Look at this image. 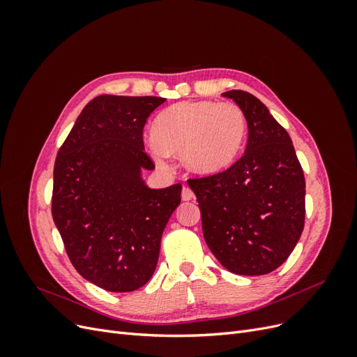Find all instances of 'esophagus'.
Returning a JSON list of instances; mask_svg holds the SVG:
<instances>
[{
	"instance_id": "esophagus-1",
	"label": "esophagus",
	"mask_w": 357,
	"mask_h": 357,
	"mask_svg": "<svg viewBox=\"0 0 357 357\" xmlns=\"http://www.w3.org/2000/svg\"><path fill=\"white\" fill-rule=\"evenodd\" d=\"M193 198H195V193L192 192V189L188 188V186L183 188V190H181V199L183 201H190Z\"/></svg>"
}]
</instances>
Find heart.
<instances>
[{
    "mask_svg": "<svg viewBox=\"0 0 357 357\" xmlns=\"http://www.w3.org/2000/svg\"><path fill=\"white\" fill-rule=\"evenodd\" d=\"M245 128V116L234 102H178L153 122L150 153L159 164L168 155L180 153L186 168L211 174L228 167L238 155Z\"/></svg>",
    "mask_w": 357,
    "mask_h": 357,
    "instance_id": "1",
    "label": "heart"
}]
</instances>
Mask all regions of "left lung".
Here are the masks:
<instances>
[{
    "mask_svg": "<svg viewBox=\"0 0 357 357\" xmlns=\"http://www.w3.org/2000/svg\"><path fill=\"white\" fill-rule=\"evenodd\" d=\"M223 96L245 116V152L228 169L188 185L215 259L234 274L264 275L286 261L304 231V171L287 131L262 101L244 91Z\"/></svg>",
    "mask_w": 357,
    "mask_h": 357,
    "instance_id": "obj_1",
    "label": "left lung"
}]
</instances>
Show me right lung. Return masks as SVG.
Here are the masks:
<instances>
[{
	"label": "right lung",
	"instance_id": "add662e5",
	"mask_svg": "<svg viewBox=\"0 0 357 357\" xmlns=\"http://www.w3.org/2000/svg\"><path fill=\"white\" fill-rule=\"evenodd\" d=\"M165 98L100 95L86 104L53 169L52 215L77 273L104 290L144 286L181 185L150 189L142 169L147 117Z\"/></svg>",
	"mask_w": 357,
	"mask_h": 357
}]
</instances>
